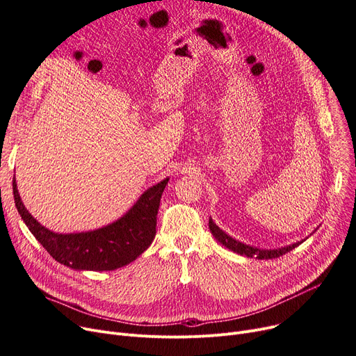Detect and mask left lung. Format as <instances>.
I'll return each instance as SVG.
<instances>
[{
  "mask_svg": "<svg viewBox=\"0 0 356 356\" xmlns=\"http://www.w3.org/2000/svg\"><path fill=\"white\" fill-rule=\"evenodd\" d=\"M209 229H211L212 235L215 236V239L223 247H227L228 250H231V251H234L239 255H244V257H248V258H258V259H271V258L282 257V255L290 252L291 250H294L296 247L300 245L302 242L305 241V239H302L298 242H294V244H291V245L282 247V248H277V250H261V248H257V247L247 245V244H244V242H239L235 238L229 236L227 232H223L216 225V223L212 220V218H209Z\"/></svg>",
  "mask_w": 356,
  "mask_h": 356,
  "instance_id": "obj_1",
  "label": "left lung"
}]
</instances>
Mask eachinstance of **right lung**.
<instances>
[{"label": "right lung", "mask_w": 356, "mask_h": 356, "mask_svg": "<svg viewBox=\"0 0 356 356\" xmlns=\"http://www.w3.org/2000/svg\"><path fill=\"white\" fill-rule=\"evenodd\" d=\"M168 177L148 188L125 215L106 227L74 234L53 232L35 220L26 209L17 191L13 193L18 213L58 263L78 271H111L121 268L140 257L156 236L160 199Z\"/></svg>", "instance_id": "right-lung-1"}]
</instances>
